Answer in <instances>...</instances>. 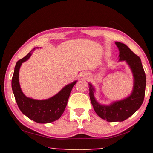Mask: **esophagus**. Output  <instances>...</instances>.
<instances>
[{"label": "esophagus", "instance_id": "obj_1", "mask_svg": "<svg viewBox=\"0 0 153 153\" xmlns=\"http://www.w3.org/2000/svg\"><path fill=\"white\" fill-rule=\"evenodd\" d=\"M83 77H84V78H87L88 77V74L87 73H85V74H84V75H83L82 76Z\"/></svg>", "mask_w": 153, "mask_h": 153}]
</instances>
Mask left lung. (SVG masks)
<instances>
[{
	"label": "left lung",
	"mask_w": 153,
	"mask_h": 153,
	"mask_svg": "<svg viewBox=\"0 0 153 153\" xmlns=\"http://www.w3.org/2000/svg\"><path fill=\"white\" fill-rule=\"evenodd\" d=\"M115 44L120 51V61H126L132 71L134 87L131 95L110 105H102L95 99V90L92 85L89 84L90 98L96 113L108 122L123 121L138 110L144 101L146 88V75L140 58L124 44L120 42H115Z\"/></svg>",
	"instance_id": "left-lung-1"
}]
</instances>
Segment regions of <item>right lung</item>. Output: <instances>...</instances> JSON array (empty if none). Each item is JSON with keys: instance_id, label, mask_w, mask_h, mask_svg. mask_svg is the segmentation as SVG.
Instances as JSON below:
<instances>
[{"instance_id": "add662e5", "label": "right lung", "mask_w": 153, "mask_h": 153, "mask_svg": "<svg viewBox=\"0 0 153 153\" xmlns=\"http://www.w3.org/2000/svg\"><path fill=\"white\" fill-rule=\"evenodd\" d=\"M36 47L15 65L13 75L11 86L18 107L30 120L39 123L53 122L61 117L65 108L69 95L77 81L65 86L54 97L46 100H36L25 97L22 91L19 82V69L22 63L27 61Z\"/></svg>"}]
</instances>
